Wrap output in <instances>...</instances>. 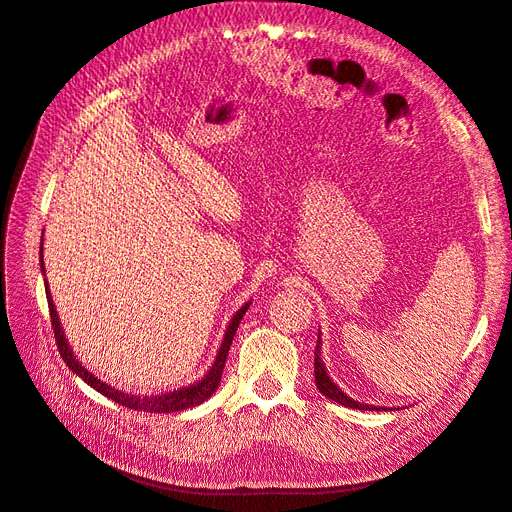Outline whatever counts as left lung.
<instances>
[{
    "instance_id": "left-lung-1",
    "label": "left lung",
    "mask_w": 512,
    "mask_h": 512,
    "mask_svg": "<svg viewBox=\"0 0 512 512\" xmlns=\"http://www.w3.org/2000/svg\"><path fill=\"white\" fill-rule=\"evenodd\" d=\"M321 339H317V347H315V384H317V390L324 394V397H328V399H332V401H337L339 405H345V407H354V410H369V412H373V410H377V407H373V405H367V403H358V401H354L352 397H347V394L332 382L330 379V375L326 373V367H324V362H321Z\"/></svg>"
}]
</instances>
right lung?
<instances>
[{
    "instance_id": "1",
    "label": "right lung",
    "mask_w": 512,
    "mask_h": 512,
    "mask_svg": "<svg viewBox=\"0 0 512 512\" xmlns=\"http://www.w3.org/2000/svg\"><path fill=\"white\" fill-rule=\"evenodd\" d=\"M40 270H42V276H45V261H42V248H40ZM45 291H47V302H49V313H51V326H53V332H55V343H57V349H60V354H62V358L66 362V367L72 373H77L85 384H90L92 388H96L100 394H105V397H109L111 401L128 407V410H139V412H150V414H156V412L158 414H169V412L188 410V407L201 405L203 401H208L212 397V394L218 388V384H221V375H223V369H225V360H227V354H229L231 341H233V337H236V330L240 326V321H242L246 309H248V306H251V302H246L242 309L231 317L229 326H227V332H225V339L221 343V349H218L214 364L210 367V371L203 375V379H199L197 384H191V386L180 388V390H173V392H165V394H152V397H137V394H128V392H122V390H115L113 386L100 382L98 377H94L90 371L83 367V364L77 360V356L72 354V349L68 347V341L64 337V330L60 326V317H57L55 304L51 300V291H49L47 279H45Z\"/></svg>"
}]
</instances>
